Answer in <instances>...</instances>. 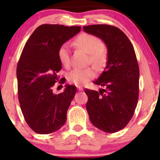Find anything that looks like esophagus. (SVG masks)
Masks as SVG:
<instances>
[{
  "label": "esophagus",
  "mask_w": 160,
  "mask_h": 160,
  "mask_svg": "<svg viewBox=\"0 0 160 160\" xmlns=\"http://www.w3.org/2000/svg\"><path fill=\"white\" fill-rule=\"evenodd\" d=\"M77 89H78V91H82L83 89H83V87H81V86H78L77 87Z\"/></svg>",
  "instance_id": "34e87169"
}]
</instances>
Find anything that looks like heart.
I'll return each mask as SVG.
<instances>
[{
  "label": "heart",
  "mask_w": 160,
  "mask_h": 160,
  "mask_svg": "<svg viewBox=\"0 0 160 160\" xmlns=\"http://www.w3.org/2000/svg\"><path fill=\"white\" fill-rule=\"evenodd\" d=\"M74 44L81 48L87 53L90 54L92 62L98 68H101L106 60V51L100 47L101 41L97 36L89 33H82L74 41ZM59 60L63 66H68L71 63V51L67 44H64L59 49ZM95 71L92 67L79 68H76L67 75L68 82L77 86H82L95 77Z\"/></svg>",
  "instance_id": "heart-1"
}]
</instances>
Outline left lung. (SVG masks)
Returning <instances> with one entry per match:
<instances>
[{"mask_svg": "<svg viewBox=\"0 0 160 160\" xmlns=\"http://www.w3.org/2000/svg\"><path fill=\"white\" fill-rule=\"evenodd\" d=\"M106 45V66L94 83L104 89H85L86 104L92 124L113 133L125 128L134 114L139 95V67L134 48L121 30L108 25L84 26Z\"/></svg>", "mask_w": 160, "mask_h": 160, "instance_id": "left-lung-1", "label": "left lung"}]
</instances>
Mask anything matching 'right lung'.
Instances as JSON below:
<instances>
[{"mask_svg": "<svg viewBox=\"0 0 160 160\" xmlns=\"http://www.w3.org/2000/svg\"><path fill=\"white\" fill-rule=\"evenodd\" d=\"M81 30L80 26L41 25L26 42L17 68L18 98L26 122L34 132L49 134L58 130L67 119V111L76 87L65 85L56 95L52 87L62 69L59 49ZM65 79H61V84Z\"/></svg>", "mask_w": 160, "mask_h": 160, "instance_id": "right-lung-1", "label": "right lung"}]
</instances>
